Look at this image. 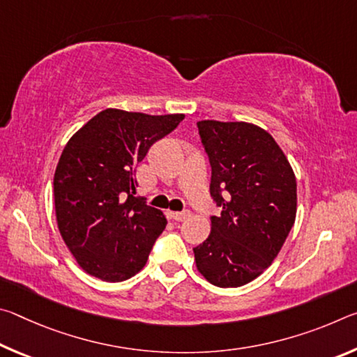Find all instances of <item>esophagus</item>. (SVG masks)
<instances>
[{
	"instance_id": "34e87169",
	"label": "esophagus",
	"mask_w": 357,
	"mask_h": 357,
	"mask_svg": "<svg viewBox=\"0 0 357 357\" xmlns=\"http://www.w3.org/2000/svg\"><path fill=\"white\" fill-rule=\"evenodd\" d=\"M170 217L176 222H184L185 219H189L190 213L189 211H183V213H170Z\"/></svg>"
}]
</instances>
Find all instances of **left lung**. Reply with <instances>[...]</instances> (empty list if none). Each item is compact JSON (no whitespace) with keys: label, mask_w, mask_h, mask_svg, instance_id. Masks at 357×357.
Returning <instances> with one entry per match:
<instances>
[{"label":"left lung","mask_w":357,"mask_h":357,"mask_svg":"<svg viewBox=\"0 0 357 357\" xmlns=\"http://www.w3.org/2000/svg\"><path fill=\"white\" fill-rule=\"evenodd\" d=\"M208 153L211 197L222 208L193 249L209 283L236 288L257 279L279 255L294 225L296 178L273 135L250 123L198 121Z\"/></svg>","instance_id":"1"}]
</instances>
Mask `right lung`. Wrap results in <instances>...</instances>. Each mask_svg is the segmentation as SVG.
<instances>
[{"label": "right lung", "instance_id": "obj_1", "mask_svg": "<svg viewBox=\"0 0 357 357\" xmlns=\"http://www.w3.org/2000/svg\"><path fill=\"white\" fill-rule=\"evenodd\" d=\"M184 114H96L72 135L59 157L53 193L59 233L80 268L105 282L143 269L167 225L162 211L134 197L138 162Z\"/></svg>", "mask_w": 357, "mask_h": 357}]
</instances>
